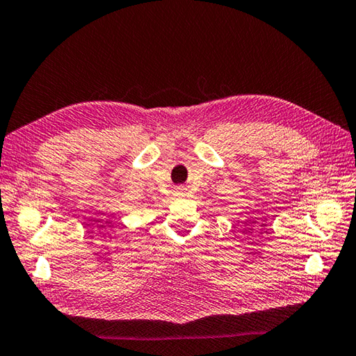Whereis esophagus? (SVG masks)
Segmentation results:
<instances>
[{
    "label": "esophagus",
    "mask_w": 356,
    "mask_h": 356,
    "mask_svg": "<svg viewBox=\"0 0 356 356\" xmlns=\"http://www.w3.org/2000/svg\"><path fill=\"white\" fill-rule=\"evenodd\" d=\"M179 191H181V192H183V191H186V189H183V187H181V189H179Z\"/></svg>",
    "instance_id": "1"
}]
</instances>
